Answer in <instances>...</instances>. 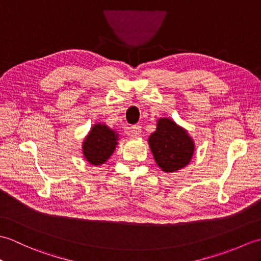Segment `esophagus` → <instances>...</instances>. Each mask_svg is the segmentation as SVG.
<instances>
[{
  "label": "esophagus",
  "instance_id": "1",
  "mask_svg": "<svg viewBox=\"0 0 261 261\" xmlns=\"http://www.w3.org/2000/svg\"><path fill=\"white\" fill-rule=\"evenodd\" d=\"M127 135L132 137H139L141 135V126L139 124H135L127 127Z\"/></svg>",
  "mask_w": 261,
  "mask_h": 261
}]
</instances>
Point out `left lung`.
<instances>
[{
  "mask_svg": "<svg viewBox=\"0 0 261 261\" xmlns=\"http://www.w3.org/2000/svg\"><path fill=\"white\" fill-rule=\"evenodd\" d=\"M154 160L166 173H173L191 162L194 142L186 131L169 119H160L157 130L149 137Z\"/></svg>",
  "mask_w": 261,
  "mask_h": 261,
  "instance_id": "1",
  "label": "left lung"
}]
</instances>
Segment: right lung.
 I'll list each match as a JSON object with an SVG mask.
<instances>
[{
	"label": "right lung",
	"mask_w": 261,
	"mask_h": 261,
	"mask_svg": "<svg viewBox=\"0 0 261 261\" xmlns=\"http://www.w3.org/2000/svg\"><path fill=\"white\" fill-rule=\"evenodd\" d=\"M118 136L107 125L96 124L92 127L83 145V152L92 165L104 164L113 153Z\"/></svg>",
	"instance_id": "1"
}]
</instances>
